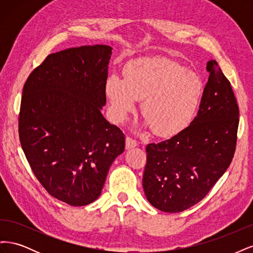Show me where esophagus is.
Listing matches in <instances>:
<instances>
[{
	"mask_svg": "<svg viewBox=\"0 0 253 253\" xmlns=\"http://www.w3.org/2000/svg\"><path fill=\"white\" fill-rule=\"evenodd\" d=\"M136 145H138V142H137L135 139L131 138V137L127 136L126 138V149H132L134 147H136Z\"/></svg>",
	"mask_w": 253,
	"mask_h": 253,
	"instance_id": "34e87169",
	"label": "esophagus"
}]
</instances>
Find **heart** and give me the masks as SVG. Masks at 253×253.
Instances as JSON below:
<instances>
[{"label": "heart", "instance_id": "1", "mask_svg": "<svg viewBox=\"0 0 253 253\" xmlns=\"http://www.w3.org/2000/svg\"><path fill=\"white\" fill-rule=\"evenodd\" d=\"M125 80L111 76L105 93L115 118L122 121L143 100L141 113L153 132L170 137L183 131L200 106L204 83L198 76L166 58L137 59L124 70Z\"/></svg>", "mask_w": 253, "mask_h": 253}]
</instances>
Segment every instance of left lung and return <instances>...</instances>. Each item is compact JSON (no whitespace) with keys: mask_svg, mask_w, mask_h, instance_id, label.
<instances>
[{"mask_svg":"<svg viewBox=\"0 0 253 253\" xmlns=\"http://www.w3.org/2000/svg\"><path fill=\"white\" fill-rule=\"evenodd\" d=\"M207 72L209 79L191 125L170 139L145 147L142 187L160 211L182 212L200 203L234 156L239 105L215 60L208 61Z\"/></svg>","mask_w":253,"mask_h":253,"instance_id":"obj_1","label":"left lung"}]
</instances>
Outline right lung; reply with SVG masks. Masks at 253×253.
Instances as JSON below:
<instances>
[{"label": "right lung", "mask_w": 253, "mask_h": 253, "mask_svg": "<svg viewBox=\"0 0 253 253\" xmlns=\"http://www.w3.org/2000/svg\"><path fill=\"white\" fill-rule=\"evenodd\" d=\"M111 55L100 44L50 53L23 87L22 149L49 195L71 206L97 200L125 151V134L101 114Z\"/></svg>", "instance_id": "1"}]
</instances>
